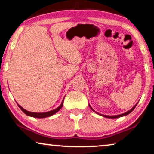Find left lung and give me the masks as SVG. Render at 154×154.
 Listing matches in <instances>:
<instances>
[{"label": "left lung", "instance_id": "left-lung-1", "mask_svg": "<svg viewBox=\"0 0 154 154\" xmlns=\"http://www.w3.org/2000/svg\"><path fill=\"white\" fill-rule=\"evenodd\" d=\"M137 104H136L135 105H134V106L133 107H132V108L131 109H130V110L128 111L127 112H125V113H122V114H119V115H116V116H107V115H102V114H100V115H101V116H102L105 117V118H108V119H117V118H120V117H122V116H126V115H128V114H129V113H131L132 111L134 110V108H135V106H137ZM89 106L90 107V109H91L92 111H94V109L92 108L91 106H90V104H89ZM94 112L97 113L96 111H94Z\"/></svg>", "mask_w": 154, "mask_h": 154}]
</instances>
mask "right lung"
Returning a JSON list of instances; mask_svg holds the SVG:
<instances>
[{
  "label": "right lung",
  "instance_id": "1",
  "mask_svg": "<svg viewBox=\"0 0 154 154\" xmlns=\"http://www.w3.org/2000/svg\"><path fill=\"white\" fill-rule=\"evenodd\" d=\"M64 98L62 100V104H60V106L57 107V108L54 109V110H52V111H48V112H44V113H34V112H31V111H28L26 110H25L24 109H23L22 106H20V105H19L17 103V104H18V106L20 107L21 110H22L23 112H24L25 114L27 115V116H31V117H34V118H38V119H43V118H46V117H49V116H51L54 113H56L57 111H59L61 109H62V107L63 106V103H64Z\"/></svg>",
  "mask_w": 154,
  "mask_h": 154
}]
</instances>
